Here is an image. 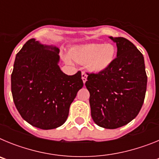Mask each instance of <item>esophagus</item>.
I'll return each mask as SVG.
<instances>
[{
    "mask_svg": "<svg viewBox=\"0 0 159 159\" xmlns=\"http://www.w3.org/2000/svg\"><path fill=\"white\" fill-rule=\"evenodd\" d=\"M81 76H82V80H83V82L85 84V82L87 81V78H88V75H87L86 73L83 71L82 74H81Z\"/></svg>",
    "mask_w": 159,
    "mask_h": 159,
    "instance_id": "obj_1",
    "label": "esophagus"
}]
</instances>
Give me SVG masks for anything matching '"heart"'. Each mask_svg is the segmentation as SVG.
Returning <instances> with one entry per match:
<instances>
[{
  "label": "heart",
  "instance_id": "heart-1",
  "mask_svg": "<svg viewBox=\"0 0 159 159\" xmlns=\"http://www.w3.org/2000/svg\"><path fill=\"white\" fill-rule=\"evenodd\" d=\"M70 54L73 60L85 64L92 71L100 72L107 69L114 62L116 48L111 43H91L71 49Z\"/></svg>",
  "mask_w": 159,
  "mask_h": 159
}]
</instances>
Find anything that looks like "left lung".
I'll use <instances>...</instances> for the list:
<instances>
[{
	"mask_svg": "<svg viewBox=\"0 0 159 159\" xmlns=\"http://www.w3.org/2000/svg\"><path fill=\"white\" fill-rule=\"evenodd\" d=\"M111 39L117 45V57L107 69L88 73L92 119L98 126L116 129L139 113L145 99L147 75L143 56L123 37Z\"/></svg>",
	"mask_w": 159,
	"mask_h": 159,
	"instance_id": "8db88e82",
	"label": "left lung"
}]
</instances>
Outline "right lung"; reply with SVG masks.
Segmentation results:
<instances>
[{"mask_svg":"<svg viewBox=\"0 0 159 159\" xmlns=\"http://www.w3.org/2000/svg\"><path fill=\"white\" fill-rule=\"evenodd\" d=\"M58 53L57 48L31 39L16 54L11 75L12 99L18 112L29 124L42 130L65 123L70 105L84 86L80 71L67 75L60 70Z\"/></svg>","mask_w":159,"mask_h":159,"instance_id":"right-lung-1","label":"right lung"}]
</instances>
